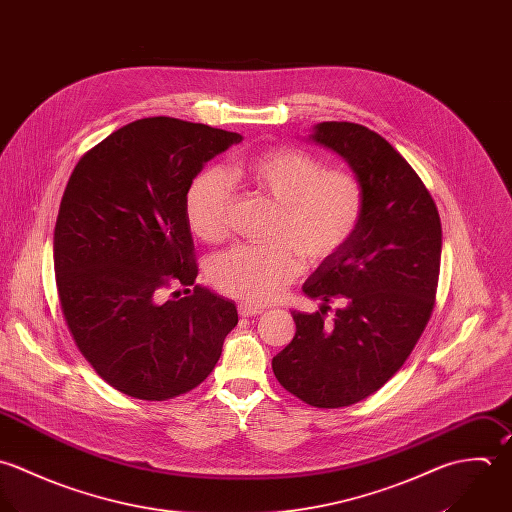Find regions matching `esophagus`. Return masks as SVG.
<instances>
[{
  "label": "esophagus",
  "mask_w": 512,
  "mask_h": 512,
  "mask_svg": "<svg viewBox=\"0 0 512 512\" xmlns=\"http://www.w3.org/2000/svg\"><path fill=\"white\" fill-rule=\"evenodd\" d=\"M262 312H264V308H260V306L238 304V314H240V318H252V316H260Z\"/></svg>",
  "instance_id": "obj_1"
}]
</instances>
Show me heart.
I'll return each mask as SVG.
<instances>
[{"instance_id": "b5f03b06", "label": "heart", "mask_w": 512, "mask_h": 512, "mask_svg": "<svg viewBox=\"0 0 512 512\" xmlns=\"http://www.w3.org/2000/svg\"><path fill=\"white\" fill-rule=\"evenodd\" d=\"M258 194L274 200L276 212L266 244H240L214 258V286L246 304H270L300 272V257L322 262L353 238L365 212V188L349 171L296 147H276L248 157L232 169ZM232 182L218 169L200 172L186 194L192 232L216 244L228 236Z\"/></svg>"}]
</instances>
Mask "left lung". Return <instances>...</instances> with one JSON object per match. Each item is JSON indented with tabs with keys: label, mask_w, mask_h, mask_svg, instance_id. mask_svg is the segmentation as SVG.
<instances>
[{
	"label": "left lung",
	"mask_w": 512,
	"mask_h": 512,
	"mask_svg": "<svg viewBox=\"0 0 512 512\" xmlns=\"http://www.w3.org/2000/svg\"><path fill=\"white\" fill-rule=\"evenodd\" d=\"M310 139L347 161L365 188V212L353 238L304 284L324 304L314 314H292L296 336L272 369L304 403L338 409L383 387L427 328L439 284L441 218L419 174L375 131L328 121ZM336 301L341 308L328 321Z\"/></svg>",
	"instance_id": "obj_1"
}]
</instances>
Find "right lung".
<instances>
[{"label":"right lung","mask_w":512,"mask_h":512,"mask_svg":"<svg viewBox=\"0 0 512 512\" xmlns=\"http://www.w3.org/2000/svg\"><path fill=\"white\" fill-rule=\"evenodd\" d=\"M240 141L149 117L111 133L71 172L53 236L63 320L97 375L129 397L167 401L200 385L238 324L230 300L194 284L186 194Z\"/></svg>","instance_id":"right-lung-1"}]
</instances>
